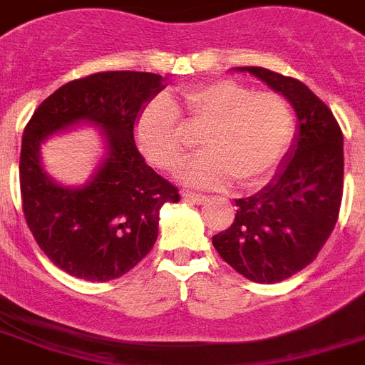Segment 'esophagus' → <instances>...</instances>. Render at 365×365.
<instances>
[{"instance_id":"esophagus-1","label":"esophagus","mask_w":365,"mask_h":365,"mask_svg":"<svg viewBox=\"0 0 365 365\" xmlns=\"http://www.w3.org/2000/svg\"><path fill=\"white\" fill-rule=\"evenodd\" d=\"M182 197L185 198V200H189V202H197V204H202L208 200V197L202 195V192H192V191H183Z\"/></svg>"}]
</instances>
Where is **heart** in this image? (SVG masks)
Here are the masks:
<instances>
[{"label":"heart","instance_id":"1","mask_svg":"<svg viewBox=\"0 0 365 365\" xmlns=\"http://www.w3.org/2000/svg\"><path fill=\"white\" fill-rule=\"evenodd\" d=\"M182 123L187 131L202 133L206 153L183 178L204 187L232 180L242 189L257 187L277 168L296 133L292 105L279 91H253L232 78L200 82L150 101L136 115V144L161 170H176L187 157L191 140Z\"/></svg>","mask_w":365,"mask_h":365}]
</instances>
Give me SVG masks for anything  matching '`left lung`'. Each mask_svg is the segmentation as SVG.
<instances>
[{"mask_svg": "<svg viewBox=\"0 0 365 365\" xmlns=\"http://www.w3.org/2000/svg\"><path fill=\"white\" fill-rule=\"evenodd\" d=\"M240 71L283 93L300 129L279 173L253 197L236 198L232 225L212 242L244 277L279 283L311 264L336 227L343 197V133L304 82L264 67Z\"/></svg>", "mask_w": 365, "mask_h": 365, "instance_id": "obj_1", "label": "left lung"}]
</instances>
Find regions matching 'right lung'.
<instances>
[{"instance_id":"obj_1","label":"right lung","mask_w":365,"mask_h":365,"mask_svg":"<svg viewBox=\"0 0 365 365\" xmlns=\"http://www.w3.org/2000/svg\"><path fill=\"white\" fill-rule=\"evenodd\" d=\"M163 88L161 76L138 71L71 80L37 106L24 129V217L43 253L69 275L103 283L127 274L152 251L163 204L180 200L176 185L159 176L135 144L136 115ZM78 120L103 129L109 155L84 188H61L40 167L38 148Z\"/></svg>"}]
</instances>
